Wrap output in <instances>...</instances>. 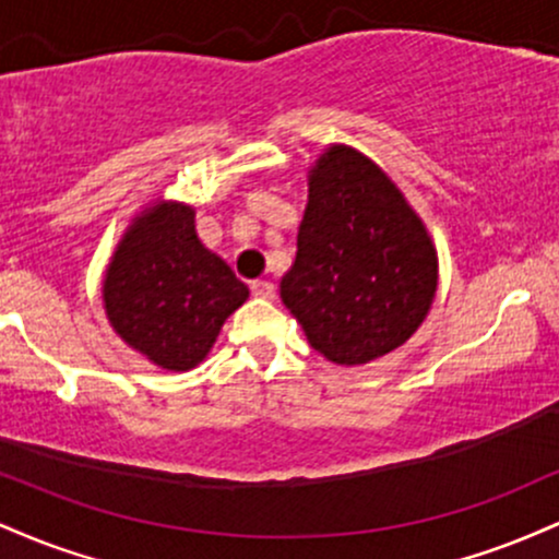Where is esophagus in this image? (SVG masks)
<instances>
[{
    "mask_svg": "<svg viewBox=\"0 0 559 559\" xmlns=\"http://www.w3.org/2000/svg\"><path fill=\"white\" fill-rule=\"evenodd\" d=\"M249 288H252L254 297H262V299H273L275 297V286L271 284V281H265V278L252 281V284H249Z\"/></svg>",
    "mask_w": 559,
    "mask_h": 559,
    "instance_id": "esophagus-1",
    "label": "esophagus"
}]
</instances>
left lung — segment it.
<instances>
[{"mask_svg":"<svg viewBox=\"0 0 559 559\" xmlns=\"http://www.w3.org/2000/svg\"><path fill=\"white\" fill-rule=\"evenodd\" d=\"M436 294V249L386 173L331 146L310 176L297 260L281 299L312 349L336 365L389 355L418 331Z\"/></svg>","mask_w":559,"mask_h":559,"instance_id":"8db88e82","label":"left lung"}]
</instances>
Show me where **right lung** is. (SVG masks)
Wrapping results in <instances>:
<instances>
[{
	"label": "right lung",
	"instance_id": "right-lung-1",
	"mask_svg": "<svg viewBox=\"0 0 559 559\" xmlns=\"http://www.w3.org/2000/svg\"><path fill=\"white\" fill-rule=\"evenodd\" d=\"M249 288L199 241L194 210L157 204L120 241L105 278V307L120 338L159 368L204 360Z\"/></svg>",
	"mask_w": 559,
	"mask_h": 559
}]
</instances>
